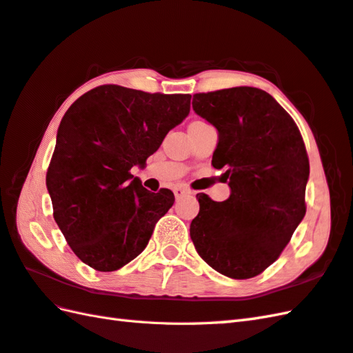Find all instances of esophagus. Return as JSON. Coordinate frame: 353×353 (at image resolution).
Segmentation results:
<instances>
[{
  "label": "esophagus",
  "mask_w": 353,
  "mask_h": 353,
  "mask_svg": "<svg viewBox=\"0 0 353 353\" xmlns=\"http://www.w3.org/2000/svg\"><path fill=\"white\" fill-rule=\"evenodd\" d=\"M188 194H191V190H188V188H185V186L174 188V196H176V199H180V196L188 195Z\"/></svg>",
  "instance_id": "obj_1"
}]
</instances>
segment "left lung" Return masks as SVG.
<instances>
[{"label": "left lung", "instance_id": "8db88e82", "mask_svg": "<svg viewBox=\"0 0 353 353\" xmlns=\"http://www.w3.org/2000/svg\"><path fill=\"white\" fill-rule=\"evenodd\" d=\"M192 108L218 130L212 165L224 168L230 196L196 194L191 239L219 274L247 280L274 263L305 215L310 162L296 123L260 88L194 94Z\"/></svg>", "mask_w": 353, "mask_h": 353}]
</instances>
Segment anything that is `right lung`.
I'll return each mask as SVG.
<instances>
[{"instance_id": "add662e5", "label": "right lung", "mask_w": 353, "mask_h": 353, "mask_svg": "<svg viewBox=\"0 0 353 353\" xmlns=\"http://www.w3.org/2000/svg\"><path fill=\"white\" fill-rule=\"evenodd\" d=\"M190 94L120 85L90 90L65 111L46 173L54 219L85 265L112 272L149 243L174 194L147 191L130 174L190 114Z\"/></svg>"}]
</instances>
